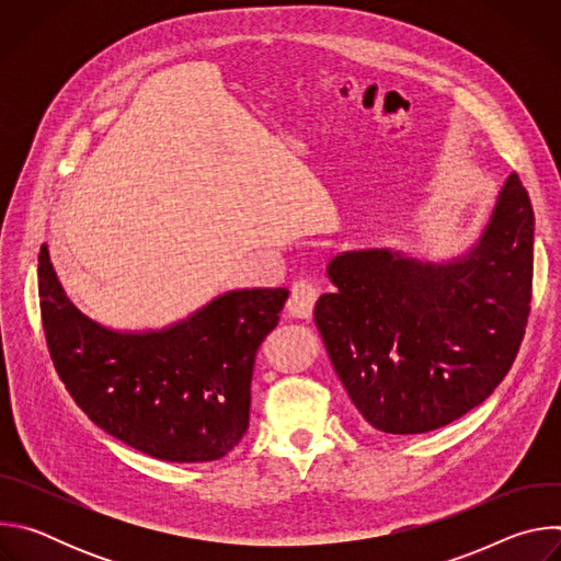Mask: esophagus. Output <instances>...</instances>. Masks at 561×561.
I'll use <instances>...</instances> for the list:
<instances>
[{"instance_id": "esophagus-1", "label": "esophagus", "mask_w": 561, "mask_h": 561, "mask_svg": "<svg viewBox=\"0 0 561 561\" xmlns=\"http://www.w3.org/2000/svg\"><path fill=\"white\" fill-rule=\"evenodd\" d=\"M314 301H317V288L312 282L308 279H301V282H295L293 284V290H290V299H288V314L295 317V319H308L312 314V308H314Z\"/></svg>"}]
</instances>
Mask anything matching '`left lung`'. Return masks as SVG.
Masks as SVG:
<instances>
[{
    "label": "left lung",
    "mask_w": 561,
    "mask_h": 561,
    "mask_svg": "<svg viewBox=\"0 0 561 561\" xmlns=\"http://www.w3.org/2000/svg\"><path fill=\"white\" fill-rule=\"evenodd\" d=\"M535 215L511 173L477 242L448 262L390 249L335 255L314 306L331 364L362 417L390 435L442 428L511 370L530 312Z\"/></svg>",
    "instance_id": "left-lung-1"
}]
</instances>
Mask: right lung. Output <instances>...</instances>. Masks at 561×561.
<instances>
[{
    "label": "right lung",
    "mask_w": 561,
    "mask_h": 561,
    "mask_svg": "<svg viewBox=\"0 0 561 561\" xmlns=\"http://www.w3.org/2000/svg\"><path fill=\"white\" fill-rule=\"evenodd\" d=\"M37 277L50 359L93 424L178 463L221 459L244 437L255 355L286 288L228 290L167 329L115 331L68 299L46 244Z\"/></svg>",
    "instance_id": "right-lung-1"
}]
</instances>
